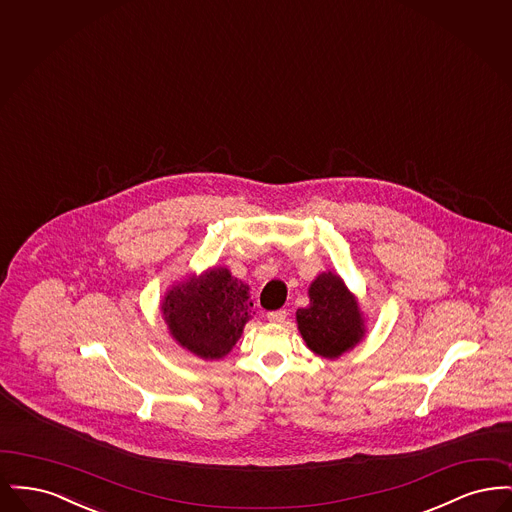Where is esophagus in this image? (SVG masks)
I'll list each match as a JSON object with an SVG mask.
<instances>
[{"instance_id":"34e87169","label":"esophagus","mask_w":512,"mask_h":512,"mask_svg":"<svg viewBox=\"0 0 512 512\" xmlns=\"http://www.w3.org/2000/svg\"><path fill=\"white\" fill-rule=\"evenodd\" d=\"M286 317H288V313H286L284 309H280V311H270V313L267 315V318L270 320V322H284Z\"/></svg>"}]
</instances>
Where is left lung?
Segmentation results:
<instances>
[{"label": "left lung", "mask_w": 512, "mask_h": 512, "mask_svg": "<svg viewBox=\"0 0 512 512\" xmlns=\"http://www.w3.org/2000/svg\"><path fill=\"white\" fill-rule=\"evenodd\" d=\"M309 297L311 305L297 309V326L311 351L336 359L365 336L361 311L340 276L320 274L309 288Z\"/></svg>", "instance_id": "obj_1"}]
</instances>
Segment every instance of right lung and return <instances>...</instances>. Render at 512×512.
I'll use <instances>...</instances> for the list:
<instances>
[{"instance_id": "1", "label": "right lung", "mask_w": 512, "mask_h": 512, "mask_svg": "<svg viewBox=\"0 0 512 512\" xmlns=\"http://www.w3.org/2000/svg\"><path fill=\"white\" fill-rule=\"evenodd\" d=\"M251 307L245 284L226 268H211L172 288L161 311L182 347L201 359H220L240 340Z\"/></svg>"}]
</instances>
